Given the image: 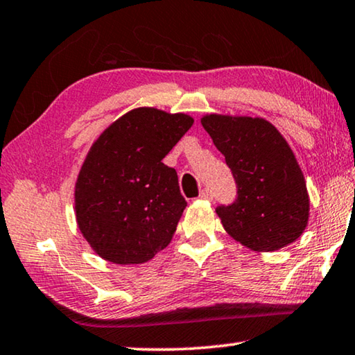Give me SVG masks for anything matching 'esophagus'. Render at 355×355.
I'll list each match as a JSON object with an SVG mask.
<instances>
[{
	"mask_svg": "<svg viewBox=\"0 0 355 355\" xmlns=\"http://www.w3.org/2000/svg\"><path fill=\"white\" fill-rule=\"evenodd\" d=\"M200 198L201 200H207V201H212L214 200V195H212V191L209 190V189H205L200 193Z\"/></svg>",
	"mask_w": 355,
	"mask_h": 355,
	"instance_id": "obj_1",
	"label": "esophagus"
}]
</instances>
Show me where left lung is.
I'll return each mask as SVG.
<instances>
[{
    "instance_id": "8db88e82",
    "label": "left lung",
    "mask_w": 355,
    "mask_h": 355,
    "mask_svg": "<svg viewBox=\"0 0 355 355\" xmlns=\"http://www.w3.org/2000/svg\"><path fill=\"white\" fill-rule=\"evenodd\" d=\"M201 124L225 155L236 200L217 206L223 228L258 252L294 242L309 222L304 174L280 132L261 118L209 114Z\"/></svg>"
}]
</instances>
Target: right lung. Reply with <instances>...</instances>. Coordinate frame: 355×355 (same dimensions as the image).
<instances>
[{"label": "right lung", "mask_w": 355, "mask_h": 355, "mask_svg": "<svg viewBox=\"0 0 355 355\" xmlns=\"http://www.w3.org/2000/svg\"><path fill=\"white\" fill-rule=\"evenodd\" d=\"M193 119L157 108L132 110L92 144L75 185L81 234L98 257L141 264L164 250L187 201L165 155Z\"/></svg>", "instance_id": "obj_1"}]
</instances>
